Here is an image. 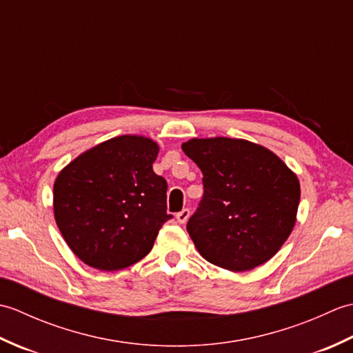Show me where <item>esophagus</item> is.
<instances>
[{
    "label": "esophagus",
    "mask_w": 353,
    "mask_h": 353,
    "mask_svg": "<svg viewBox=\"0 0 353 353\" xmlns=\"http://www.w3.org/2000/svg\"><path fill=\"white\" fill-rule=\"evenodd\" d=\"M190 214H191V212H190V209H188V208H185V209H182V211L176 215V219H177V221H179V223H185L186 220L190 219Z\"/></svg>",
    "instance_id": "1"
}]
</instances>
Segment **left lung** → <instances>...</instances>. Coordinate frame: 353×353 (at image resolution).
<instances>
[{"mask_svg":"<svg viewBox=\"0 0 353 353\" xmlns=\"http://www.w3.org/2000/svg\"><path fill=\"white\" fill-rule=\"evenodd\" d=\"M182 150L203 172V197L186 224L201 256L232 272L273 258L296 223L301 185L294 172L244 139H191Z\"/></svg>","mask_w":353,"mask_h":353,"instance_id":"1","label":"left lung"}]
</instances>
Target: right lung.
Masks as SVG:
<instances>
[{
  "mask_svg": "<svg viewBox=\"0 0 353 353\" xmlns=\"http://www.w3.org/2000/svg\"><path fill=\"white\" fill-rule=\"evenodd\" d=\"M159 147L118 137L88 150L54 183V216L70 249L85 264L115 272L153 249L167 212V181L153 171Z\"/></svg>",
  "mask_w": 353,
  "mask_h": 353,
  "instance_id": "add662e5",
  "label": "right lung"
}]
</instances>
